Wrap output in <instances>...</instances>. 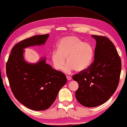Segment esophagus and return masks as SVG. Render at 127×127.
Returning <instances> with one entry per match:
<instances>
[{
	"label": "esophagus",
	"instance_id": "obj_1",
	"mask_svg": "<svg viewBox=\"0 0 127 127\" xmlns=\"http://www.w3.org/2000/svg\"><path fill=\"white\" fill-rule=\"evenodd\" d=\"M67 80H70L71 79V76H67Z\"/></svg>",
	"mask_w": 127,
	"mask_h": 127
}]
</instances>
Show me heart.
I'll return each mask as SVG.
<instances>
[{"instance_id": "obj_1", "label": "heart", "mask_w": 127, "mask_h": 127, "mask_svg": "<svg viewBox=\"0 0 127 127\" xmlns=\"http://www.w3.org/2000/svg\"><path fill=\"white\" fill-rule=\"evenodd\" d=\"M93 56V50L90 43L70 35L64 37L59 41L57 51L52 53L51 59L56 69L61 70L67 59L68 64L64 71L70 74L74 70L77 72L85 70L90 66Z\"/></svg>"}]
</instances>
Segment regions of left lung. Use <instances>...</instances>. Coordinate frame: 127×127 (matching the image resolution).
<instances>
[{"mask_svg":"<svg viewBox=\"0 0 127 127\" xmlns=\"http://www.w3.org/2000/svg\"><path fill=\"white\" fill-rule=\"evenodd\" d=\"M92 36L96 42L93 62L72 76L79 85L75 93L77 100L88 107L108 100L118 87L121 70L120 57L112 42L105 36Z\"/></svg>","mask_w":127,"mask_h":127,"instance_id":"8db88e82","label":"left lung"}]
</instances>
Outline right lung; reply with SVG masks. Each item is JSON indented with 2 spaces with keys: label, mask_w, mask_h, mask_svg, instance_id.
Here are the masks:
<instances>
[{
  "label": "right lung",
  "mask_w": 127,
  "mask_h": 127,
  "mask_svg": "<svg viewBox=\"0 0 127 127\" xmlns=\"http://www.w3.org/2000/svg\"><path fill=\"white\" fill-rule=\"evenodd\" d=\"M49 36L35 35L18 42L11 49L6 64V74L14 96L35 111L49 108L67 83L66 75L46 64L45 58L36 64H29L24 59V49L44 44Z\"/></svg>",
  "instance_id": "1"
}]
</instances>
